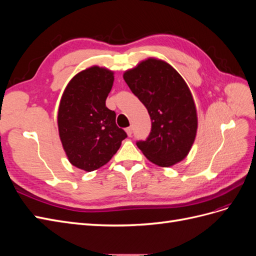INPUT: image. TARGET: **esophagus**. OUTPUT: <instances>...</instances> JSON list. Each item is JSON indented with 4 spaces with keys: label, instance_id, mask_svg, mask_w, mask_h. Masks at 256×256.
Wrapping results in <instances>:
<instances>
[{
    "label": "esophagus",
    "instance_id": "34e87169",
    "mask_svg": "<svg viewBox=\"0 0 256 256\" xmlns=\"http://www.w3.org/2000/svg\"><path fill=\"white\" fill-rule=\"evenodd\" d=\"M126 132H127V134H128L129 136H132V127H128V128H126Z\"/></svg>",
    "mask_w": 256,
    "mask_h": 256
}]
</instances>
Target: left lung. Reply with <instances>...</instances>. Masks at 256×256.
Here are the masks:
<instances>
[{"instance_id": "left-lung-1", "label": "left lung", "mask_w": 256, "mask_h": 256, "mask_svg": "<svg viewBox=\"0 0 256 256\" xmlns=\"http://www.w3.org/2000/svg\"><path fill=\"white\" fill-rule=\"evenodd\" d=\"M152 120L150 134L136 146L152 164L168 168L182 161L194 142L198 118L187 83L164 60L148 58L124 74Z\"/></svg>"}]
</instances>
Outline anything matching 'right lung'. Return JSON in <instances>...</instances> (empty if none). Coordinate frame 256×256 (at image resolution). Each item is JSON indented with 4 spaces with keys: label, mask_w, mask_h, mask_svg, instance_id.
Masks as SVG:
<instances>
[{
    "label": "right lung",
    "mask_w": 256,
    "mask_h": 256,
    "mask_svg": "<svg viewBox=\"0 0 256 256\" xmlns=\"http://www.w3.org/2000/svg\"><path fill=\"white\" fill-rule=\"evenodd\" d=\"M113 72L94 66L76 74L66 86L58 114V132L70 164L92 172L109 162L127 134L106 106Z\"/></svg>",
    "instance_id": "add662e5"
}]
</instances>
